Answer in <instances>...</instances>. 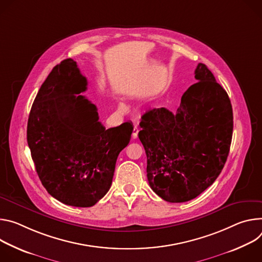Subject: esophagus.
Returning a JSON list of instances; mask_svg holds the SVG:
<instances>
[{"mask_svg":"<svg viewBox=\"0 0 262 262\" xmlns=\"http://www.w3.org/2000/svg\"><path fill=\"white\" fill-rule=\"evenodd\" d=\"M138 132H139V129H138V127H137V126H135V127H134V129H133V133H132V137H133V138H137V135H138Z\"/></svg>","mask_w":262,"mask_h":262,"instance_id":"34e87169","label":"esophagus"}]
</instances>
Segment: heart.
<instances>
[{
  "instance_id": "obj_1",
  "label": "heart",
  "mask_w": 262,
  "mask_h": 262,
  "mask_svg": "<svg viewBox=\"0 0 262 262\" xmlns=\"http://www.w3.org/2000/svg\"><path fill=\"white\" fill-rule=\"evenodd\" d=\"M119 107H120V109H124L125 108V105L123 104V103H120V105H119Z\"/></svg>"
}]
</instances>
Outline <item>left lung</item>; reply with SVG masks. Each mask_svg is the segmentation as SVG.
<instances>
[{
    "mask_svg": "<svg viewBox=\"0 0 262 262\" xmlns=\"http://www.w3.org/2000/svg\"><path fill=\"white\" fill-rule=\"evenodd\" d=\"M194 78L199 82L183 94L176 113L154 108L139 123L149 184L170 203L187 202L208 188L231 146L233 112L228 94L205 64H198Z\"/></svg>",
    "mask_w": 262,
    "mask_h": 262,
    "instance_id": "1",
    "label": "left lung"
}]
</instances>
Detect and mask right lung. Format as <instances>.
Masks as SVG:
<instances>
[{
  "label": "right lung",
  "mask_w": 262,
  "mask_h": 262,
  "mask_svg": "<svg viewBox=\"0 0 262 262\" xmlns=\"http://www.w3.org/2000/svg\"><path fill=\"white\" fill-rule=\"evenodd\" d=\"M87 80L71 58L57 64L29 114L27 141L47 191L63 204L92 207L109 190L116 159L131 138L129 122L105 129L97 106L80 94Z\"/></svg>",
  "instance_id": "obj_1"
}]
</instances>
